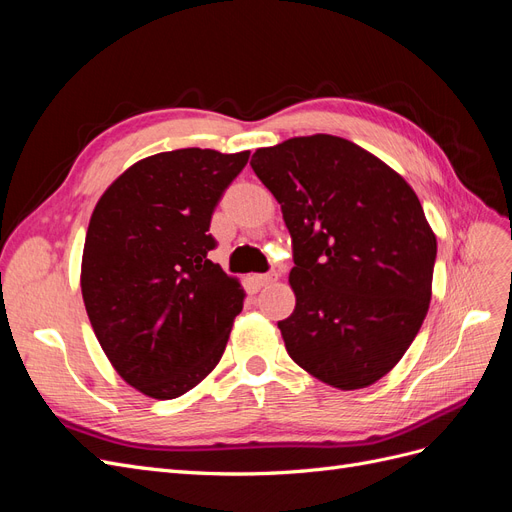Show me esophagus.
I'll return each instance as SVG.
<instances>
[{"label": "esophagus", "instance_id": "34e87169", "mask_svg": "<svg viewBox=\"0 0 512 512\" xmlns=\"http://www.w3.org/2000/svg\"><path fill=\"white\" fill-rule=\"evenodd\" d=\"M275 280H277L275 273H265V275H256V277H254V282H256L258 286H269V284H273Z\"/></svg>", "mask_w": 512, "mask_h": 512}]
</instances>
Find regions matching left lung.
Listing matches in <instances>:
<instances>
[{
  "label": "left lung",
  "mask_w": 512,
  "mask_h": 512,
  "mask_svg": "<svg viewBox=\"0 0 512 512\" xmlns=\"http://www.w3.org/2000/svg\"><path fill=\"white\" fill-rule=\"evenodd\" d=\"M256 177L292 237L290 359L335 389H365L399 363L431 301L436 235L418 196L376 156L331 134L258 149Z\"/></svg>",
  "instance_id": "8db88e82"
}]
</instances>
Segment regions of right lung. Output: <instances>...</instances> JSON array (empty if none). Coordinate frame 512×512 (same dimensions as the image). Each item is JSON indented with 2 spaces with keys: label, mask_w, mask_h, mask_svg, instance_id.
Returning a JSON list of instances; mask_svg holds the SVG:
<instances>
[{
  "label": "right lung",
  "mask_w": 512,
  "mask_h": 512,
  "mask_svg": "<svg viewBox=\"0 0 512 512\" xmlns=\"http://www.w3.org/2000/svg\"><path fill=\"white\" fill-rule=\"evenodd\" d=\"M250 151L175 149L119 175L91 213L81 290L117 374L175 399L220 363L243 309L239 280L209 258L211 215Z\"/></svg>",
  "instance_id": "right-lung-1"
}]
</instances>
